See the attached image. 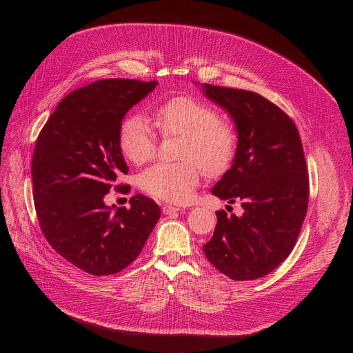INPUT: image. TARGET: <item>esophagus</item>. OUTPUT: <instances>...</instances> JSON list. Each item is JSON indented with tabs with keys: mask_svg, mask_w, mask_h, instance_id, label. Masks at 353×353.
<instances>
[{
	"mask_svg": "<svg viewBox=\"0 0 353 353\" xmlns=\"http://www.w3.org/2000/svg\"><path fill=\"white\" fill-rule=\"evenodd\" d=\"M180 210H183V209H180V208H177V206H172V205H164V206H163V213H164V214L177 213V212H180Z\"/></svg>",
	"mask_w": 353,
	"mask_h": 353,
	"instance_id": "esophagus-1",
	"label": "esophagus"
}]
</instances>
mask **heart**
Listing matches in <instances>:
<instances>
[{"mask_svg":"<svg viewBox=\"0 0 353 353\" xmlns=\"http://www.w3.org/2000/svg\"><path fill=\"white\" fill-rule=\"evenodd\" d=\"M152 117L163 136H183L179 154L183 161L159 163L141 174V188L150 196L181 205L193 197L201 170L209 177H219L232 167L237 134L210 104L186 96L173 97L159 104ZM119 143L123 154L137 165L156 156L157 136L143 116L123 121Z\"/></svg>","mask_w":353,"mask_h":353,"instance_id":"heart-1","label":"heart"}]
</instances>
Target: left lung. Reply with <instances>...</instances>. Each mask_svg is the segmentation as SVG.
I'll use <instances>...</instances> for the list:
<instances>
[{
    "mask_svg": "<svg viewBox=\"0 0 353 353\" xmlns=\"http://www.w3.org/2000/svg\"><path fill=\"white\" fill-rule=\"evenodd\" d=\"M237 130V154L212 193L242 203L243 214L216 212L203 246L208 261L233 281H254L293 250L307 212L309 179L298 128L282 108L248 90L205 84Z\"/></svg>",
    "mask_w": 353,
    "mask_h": 353,
    "instance_id": "8db88e82",
    "label": "left lung"
}]
</instances>
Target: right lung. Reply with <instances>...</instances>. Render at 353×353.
Instances as JSON below:
<instances>
[{
	"instance_id": "right-lung-1",
	"label": "right lung",
	"mask_w": 353,
	"mask_h": 353,
	"mask_svg": "<svg viewBox=\"0 0 353 353\" xmlns=\"http://www.w3.org/2000/svg\"><path fill=\"white\" fill-rule=\"evenodd\" d=\"M157 81L105 79L74 90L54 110L37 137L31 161L32 196L51 248L94 276L114 274L140 254L160 219L157 203L143 194L130 208L105 206L104 196L128 167L119 133L127 111Z\"/></svg>"
}]
</instances>
